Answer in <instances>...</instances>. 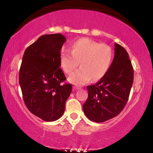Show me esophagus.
Returning a JSON list of instances; mask_svg holds the SVG:
<instances>
[{
    "mask_svg": "<svg viewBox=\"0 0 153 153\" xmlns=\"http://www.w3.org/2000/svg\"><path fill=\"white\" fill-rule=\"evenodd\" d=\"M74 88L75 90H79V89H81V88L79 87V86H74Z\"/></svg>",
    "mask_w": 153,
    "mask_h": 153,
    "instance_id": "esophagus-1",
    "label": "esophagus"
}]
</instances>
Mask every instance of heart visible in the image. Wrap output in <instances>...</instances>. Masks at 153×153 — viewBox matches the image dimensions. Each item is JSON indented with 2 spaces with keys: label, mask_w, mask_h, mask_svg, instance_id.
I'll list each match as a JSON object with an SVG mask.
<instances>
[{
  "label": "heart",
  "mask_w": 153,
  "mask_h": 153,
  "mask_svg": "<svg viewBox=\"0 0 153 153\" xmlns=\"http://www.w3.org/2000/svg\"><path fill=\"white\" fill-rule=\"evenodd\" d=\"M112 59L113 51L109 46L88 38H80L72 44L71 51L62 52L60 63L63 71L71 74L79 62L81 67L72 74L69 79L74 84L83 85L92 77L94 80L102 78L109 69Z\"/></svg>",
  "instance_id": "heart-1"
}]
</instances>
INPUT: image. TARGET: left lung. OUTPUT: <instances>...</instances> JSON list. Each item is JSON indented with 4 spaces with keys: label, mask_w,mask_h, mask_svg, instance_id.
Masks as SVG:
<instances>
[{
    "label": "left lung",
    "mask_w": 153,
    "mask_h": 153,
    "mask_svg": "<svg viewBox=\"0 0 153 153\" xmlns=\"http://www.w3.org/2000/svg\"><path fill=\"white\" fill-rule=\"evenodd\" d=\"M134 82V69L123 46L115 43V56L104 76L86 88L88 97L83 105L86 117L94 122H104L119 115L125 107Z\"/></svg>",
    "instance_id": "1"
}]
</instances>
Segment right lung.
<instances>
[{
	"label": "right lung",
	"mask_w": 153,
	"mask_h": 153,
	"mask_svg": "<svg viewBox=\"0 0 153 153\" xmlns=\"http://www.w3.org/2000/svg\"><path fill=\"white\" fill-rule=\"evenodd\" d=\"M66 41L61 33L41 36L28 46L19 70V85L31 113L46 121L59 120L72 90L60 68L61 50Z\"/></svg>",
	"instance_id": "right-lung-1"
}]
</instances>
